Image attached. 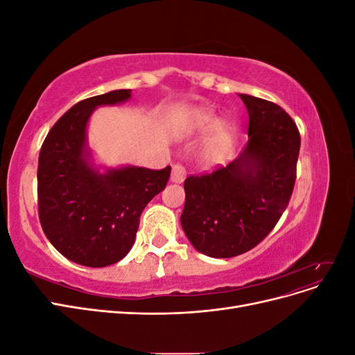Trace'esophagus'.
<instances>
[{
    "instance_id": "34e87169",
    "label": "esophagus",
    "mask_w": 355,
    "mask_h": 355,
    "mask_svg": "<svg viewBox=\"0 0 355 355\" xmlns=\"http://www.w3.org/2000/svg\"><path fill=\"white\" fill-rule=\"evenodd\" d=\"M185 176H187V171L184 166L175 164L171 167V176H170L171 182H175V184H182V182L185 180Z\"/></svg>"
}]
</instances>
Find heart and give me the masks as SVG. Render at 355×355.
<instances>
[{
  "instance_id": "b5f03b06",
  "label": "heart",
  "mask_w": 355,
  "mask_h": 355,
  "mask_svg": "<svg viewBox=\"0 0 355 355\" xmlns=\"http://www.w3.org/2000/svg\"><path fill=\"white\" fill-rule=\"evenodd\" d=\"M194 128L198 132L213 130L204 144L202 157L207 161L220 159L234 141V133L227 124H219V118L211 111H201L194 118Z\"/></svg>"
}]
</instances>
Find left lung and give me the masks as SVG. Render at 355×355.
Returning a JSON list of instances; mask_svg holds the SVG:
<instances>
[{"instance_id": "1", "label": "left lung", "mask_w": 355, "mask_h": 355, "mask_svg": "<svg viewBox=\"0 0 355 355\" xmlns=\"http://www.w3.org/2000/svg\"><path fill=\"white\" fill-rule=\"evenodd\" d=\"M249 114V141L228 166L185 180L180 225L189 243L210 257H234L259 244L292 197L300 148L297 127L280 106L240 94Z\"/></svg>"}]
</instances>
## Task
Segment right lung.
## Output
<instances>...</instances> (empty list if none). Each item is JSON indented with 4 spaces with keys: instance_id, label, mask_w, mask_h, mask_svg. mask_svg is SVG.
<instances>
[{
    "instance_id": "1",
    "label": "right lung",
    "mask_w": 355,
    "mask_h": 355,
    "mask_svg": "<svg viewBox=\"0 0 355 355\" xmlns=\"http://www.w3.org/2000/svg\"><path fill=\"white\" fill-rule=\"evenodd\" d=\"M112 90L73 105L51 127L38 159V211L46 237L67 259L90 268L121 261L135 244L146 204L167 185L170 166L102 167L94 163L87 125L96 108L124 103Z\"/></svg>"
}]
</instances>
